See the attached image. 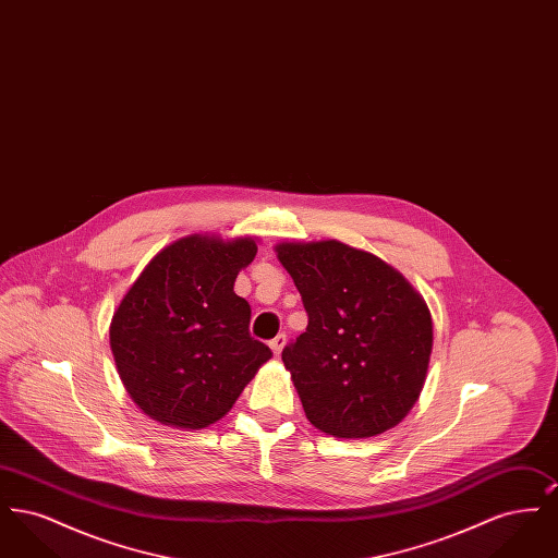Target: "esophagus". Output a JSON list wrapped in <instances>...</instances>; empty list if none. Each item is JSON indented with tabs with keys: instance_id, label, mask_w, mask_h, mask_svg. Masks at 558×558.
Instances as JSON below:
<instances>
[{
	"instance_id": "1",
	"label": "esophagus",
	"mask_w": 558,
	"mask_h": 558,
	"mask_svg": "<svg viewBox=\"0 0 558 558\" xmlns=\"http://www.w3.org/2000/svg\"><path fill=\"white\" fill-rule=\"evenodd\" d=\"M284 345H287V335H278V337H274V339L269 341V347H271L274 355H280Z\"/></svg>"
}]
</instances>
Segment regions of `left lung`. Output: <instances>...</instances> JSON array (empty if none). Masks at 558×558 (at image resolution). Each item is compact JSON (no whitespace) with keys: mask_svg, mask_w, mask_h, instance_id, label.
Segmentation results:
<instances>
[{"mask_svg":"<svg viewBox=\"0 0 558 558\" xmlns=\"http://www.w3.org/2000/svg\"><path fill=\"white\" fill-rule=\"evenodd\" d=\"M276 251L310 318L282 351L310 423L345 439L399 425L423 391L433 347L423 296L393 267L337 240Z\"/></svg>","mask_w":558,"mask_h":558,"instance_id":"obj_1","label":"left lung"}]
</instances>
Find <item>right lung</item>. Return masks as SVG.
<instances>
[{
    "instance_id": "obj_1",
    "label": "right lung",
    "mask_w": 558,
    "mask_h": 558,
    "mask_svg": "<svg viewBox=\"0 0 558 558\" xmlns=\"http://www.w3.org/2000/svg\"><path fill=\"white\" fill-rule=\"evenodd\" d=\"M255 240L187 236L144 267L110 324L119 376L144 414L162 425L219 421L271 357L248 332L251 305L234 292Z\"/></svg>"
}]
</instances>
